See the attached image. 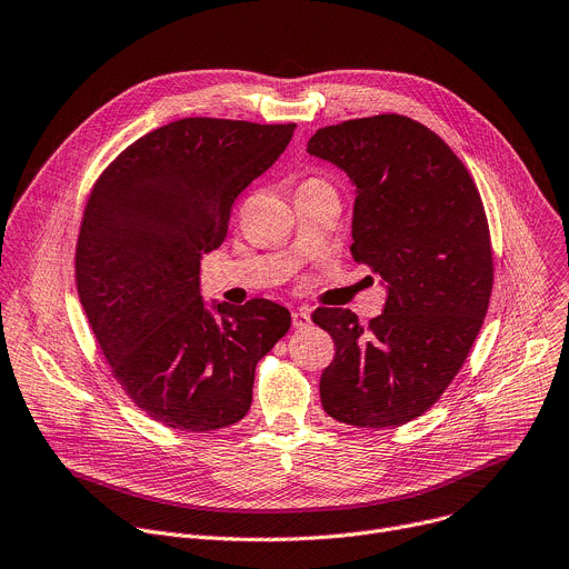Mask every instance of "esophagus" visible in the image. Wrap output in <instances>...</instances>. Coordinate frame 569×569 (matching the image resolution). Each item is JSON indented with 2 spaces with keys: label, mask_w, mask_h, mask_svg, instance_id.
Returning <instances> with one entry per match:
<instances>
[{
  "label": "esophagus",
  "mask_w": 569,
  "mask_h": 569,
  "mask_svg": "<svg viewBox=\"0 0 569 569\" xmlns=\"http://www.w3.org/2000/svg\"><path fill=\"white\" fill-rule=\"evenodd\" d=\"M291 323L293 328L302 330V328H310L312 326V317H310V310L308 308H298L291 312Z\"/></svg>",
  "instance_id": "esophagus-1"
}]
</instances>
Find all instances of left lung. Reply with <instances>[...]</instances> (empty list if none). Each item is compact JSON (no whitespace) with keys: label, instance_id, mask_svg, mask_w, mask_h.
<instances>
[{"label":"left lung","instance_id":"8db88e82","mask_svg":"<svg viewBox=\"0 0 569 569\" xmlns=\"http://www.w3.org/2000/svg\"><path fill=\"white\" fill-rule=\"evenodd\" d=\"M308 152L351 178V252L387 287L367 328L351 310L312 315L335 339L323 410L360 428L401 426L445 395L483 326L495 280L483 200L453 150L399 113L323 127Z\"/></svg>","mask_w":569,"mask_h":569}]
</instances>
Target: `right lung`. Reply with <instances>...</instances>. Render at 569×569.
<instances>
[{
	"label": "right lung",
	"mask_w": 569,
	"mask_h": 569,
	"mask_svg": "<svg viewBox=\"0 0 569 569\" xmlns=\"http://www.w3.org/2000/svg\"><path fill=\"white\" fill-rule=\"evenodd\" d=\"M296 124L182 118L122 150L86 202L74 278L113 378L154 421L237 423L254 367L291 326L282 305L200 296V259L228 234L237 196L284 152Z\"/></svg>",
	"instance_id": "right-lung-1"
}]
</instances>
